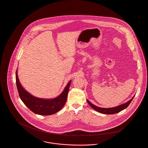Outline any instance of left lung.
<instances>
[{"label":"left lung","instance_id":"8db88e82","mask_svg":"<svg viewBox=\"0 0 148 148\" xmlns=\"http://www.w3.org/2000/svg\"><path fill=\"white\" fill-rule=\"evenodd\" d=\"M135 96V95H134ZM134 96L130 99L129 100L128 102H125V103L121 104L119 106H117L116 107H114V108H100L98 106H97L95 105H94V104L91 103L88 100L87 101L88 103L95 110H97V112L103 113V114H114V113H117L118 112H120V111L123 110V109H125L126 108L128 107V106L130 105V103H131V102L132 101V100L133 99Z\"/></svg>","mask_w":148,"mask_h":148}]
</instances>
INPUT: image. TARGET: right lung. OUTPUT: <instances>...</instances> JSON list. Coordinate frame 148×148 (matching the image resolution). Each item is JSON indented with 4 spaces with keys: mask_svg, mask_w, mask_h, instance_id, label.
<instances>
[{
    "mask_svg": "<svg viewBox=\"0 0 148 148\" xmlns=\"http://www.w3.org/2000/svg\"><path fill=\"white\" fill-rule=\"evenodd\" d=\"M16 84L19 96L24 103L34 113L40 115H51L61 110L65 104L71 81H69L63 92L53 99H43L35 97L27 92L21 86L16 73Z\"/></svg>",
    "mask_w": 148,
    "mask_h": 148,
    "instance_id": "add662e5",
    "label": "right lung"
}]
</instances>
